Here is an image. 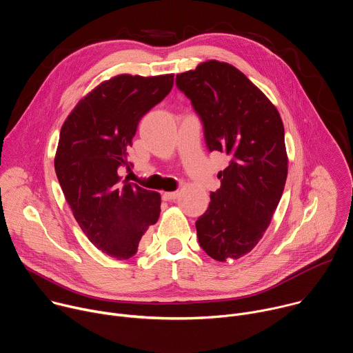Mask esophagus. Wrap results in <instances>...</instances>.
Listing matches in <instances>:
<instances>
[{"mask_svg": "<svg viewBox=\"0 0 353 353\" xmlns=\"http://www.w3.org/2000/svg\"><path fill=\"white\" fill-rule=\"evenodd\" d=\"M179 195H180L179 191H168V192H163V194H162V198H163L165 201H173V199H176Z\"/></svg>", "mask_w": 353, "mask_h": 353, "instance_id": "obj_1", "label": "esophagus"}]
</instances>
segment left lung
I'll use <instances>...</instances> for the list:
<instances>
[{"mask_svg": "<svg viewBox=\"0 0 353 353\" xmlns=\"http://www.w3.org/2000/svg\"><path fill=\"white\" fill-rule=\"evenodd\" d=\"M176 83L204 124L208 149L230 159L221 188L195 222L199 245L216 261L237 260L264 236L288 176L285 131L271 100L240 70L208 60Z\"/></svg>", "mask_w": 353, "mask_h": 353, "instance_id": "left-lung-1", "label": "left lung"}]
</instances>
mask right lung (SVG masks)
I'll return each mask as SVG.
<instances>
[{
	"mask_svg": "<svg viewBox=\"0 0 353 353\" xmlns=\"http://www.w3.org/2000/svg\"><path fill=\"white\" fill-rule=\"evenodd\" d=\"M174 74H120L85 94L64 121L54 169L67 203L90 243L128 260L161 214V194L128 181L127 150L139 120L172 90Z\"/></svg>",
	"mask_w": 353,
	"mask_h": 353,
	"instance_id": "right-lung-1",
	"label": "right lung"
}]
</instances>
